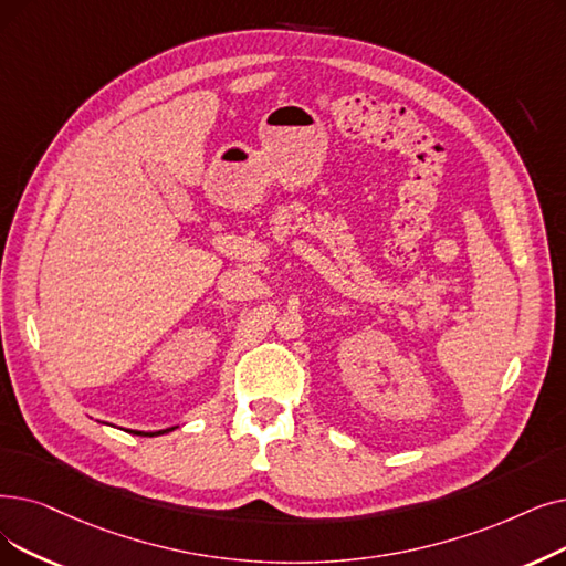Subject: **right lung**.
Here are the masks:
<instances>
[{
    "label": "right lung",
    "instance_id": "right-lung-1",
    "mask_svg": "<svg viewBox=\"0 0 566 566\" xmlns=\"http://www.w3.org/2000/svg\"><path fill=\"white\" fill-rule=\"evenodd\" d=\"M174 428H168V430H159V432H140V430H134V434H140V437H155V434H164V432H170Z\"/></svg>",
    "mask_w": 566,
    "mask_h": 566
}]
</instances>
